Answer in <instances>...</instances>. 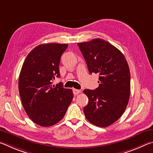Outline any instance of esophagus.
<instances>
[{"label": "esophagus", "instance_id": "34e87169", "mask_svg": "<svg viewBox=\"0 0 153 153\" xmlns=\"http://www.w3.org/2000/svg\"><path fill=\"white\" fill-rule=\"evenodd\" d=\"M73 92H74V94H75V95H77V94H79V93H81V90H77V89H73Z\"/></svg>", "mask_w": 153, "mask_h": 153}]
</instances>
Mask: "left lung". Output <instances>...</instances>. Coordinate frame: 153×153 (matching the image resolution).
Returning a JSON list of instances; mask_svg holds the SVG:
<instances>
[{"label": "left lung", "instance_id": "obj_1", "mask_svg": "<svg viewBox=\"0 0 153 153\" xmlns=\"http://www.w3.org/2000/svg\"><path fill=\"white\" fill-rule=\"evenodd\" d=\"M90 74L99 75V86L84 93L89 101L84 108L88 120L105 128L117 121L128 104L130 72L123 53L105 40L97 38L77 43Z\"/></svg>", "mask_w": 153, "mask_h": 153}]
</instances>
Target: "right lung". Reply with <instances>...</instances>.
<instances>
[{
  "label": "right lung",
  "instance_id": "add662e5",
  "mask_svg": "<svg viewBox=\"0 0 153 153\" xmlns=\"http://www.w3.org/2000/svg\"><path fill=\"white\" fill-rule=\"evenodd\" d=\"M66 44L48 43L36 46L28 54L19 77V92L27 115L33 122L51 126L63 118L73 100L71 89L64 88L61 82L53 85L59 77L61 56Z\"/></svg>",
  "mask_w": 153,
  "mask_h": 153
}]
</instances>
